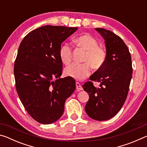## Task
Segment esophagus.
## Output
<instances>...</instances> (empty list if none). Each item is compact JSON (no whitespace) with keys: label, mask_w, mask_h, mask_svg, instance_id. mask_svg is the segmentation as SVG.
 Here are the masks:
<instances>
[{"label":"esophagus","mask_w":147,"mask_h":147,"mask_svg":"<svg viewBox=\"0 0 147 147\" xmlns=\"http://www.w3.org/2000/svg\"><path fill=\"white\" fill-rule=\"evenodd\" d=\"M76 89L77 91H80V90H82L83 88H82V86H81V84H80L79 82H76Z\"/></svg>","instance_id":"1"}]
</instances>
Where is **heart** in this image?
Instances as JSON below:
<instances>
[{
  "label": "heart",
  "instance_id": "heart-1",
  "mask_svg": "<svg viewBox=\"0 0 147 147\" xmlns=\"http://www.w3.org/2000/svg\"><path fill=\"white\" fill-rule=\"evenodd\" d=\"M74 43L80 48L85 50L83 63H73L65 69L66 76L76 80H83L91 74L92 67L99 69L104 65L106 59V50L98 46V42L89 34L86 33L77 37ZM59 56L62 63L69 64L73 58V49L69 44L65 43L61 47Z\"/></svg>",
  "mask_w": 147,
  "mask_h": 147
}]
</instances>
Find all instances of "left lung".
<instances>
[{
  "label": "left lung",
  "mask_w": 147,
  "mask_h": 147,
  "mask_svg": "<svg viewBox=\"0 0 147 147\" xmlns=\"http://www.w3.org/2000/svg\"><path fill=\"white\" fill-rule=\"evenodd\" d=\"M95 30L105 40L107 56L104 65L90 76L91 81L83 85L89 95L85 110L94 120L106 121L120 111L126 100L132 65L128 47L120 37L104 28ZM93 81L100 82L101 88H95Z\"/></svg>",
  "instance_id": "1"
}]
</instances>
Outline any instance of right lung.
Here are the masks:
<instances>
[{"mask_svg": "<svg viewBox=\"0 0 147 147\" xmlns=\"http://www.w3.org/2000/svg\"><path fill=\"white\" fill-rule=\"evenodd\" d=\"M77 29L43 26L27 34L19 45L13 69L16 90L27 112L41 124L58 120L65 100L76 89L74 78H59L63 65L59 51Z\"/></svg>", "mask_w": 147, "mask_h": 147, "instance_id": "add662e5", "label": "right lung"}]
</instances>
